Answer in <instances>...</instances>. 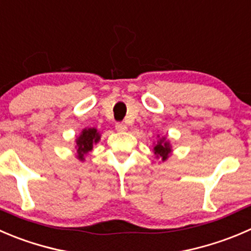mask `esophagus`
<instances>
[{"label":"esophagus","mask_w":251,"mask_h":251,"mask_svg":"<svg viewBox=\"0 0 251 251\" xmlns=\"http://www.w3.org/2000/svg\"><path fill=\"white\" fill-rule=\"evenodd\" d=\"M115 128L118 131H120V132H124V131L127 130V126H126V124H124V123H116Z\"/></svg>","instance_id":"34e87169"}]
</instances>
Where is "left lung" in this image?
Listing matches in <instances>:
<instances>
[{"mask_svg":"<svg viewBox=\"0 0 251 251\" xmlns=\"http://www.w3.org/2000/svg\"><path fill=\"white\" fill-rule=\"evenodd\" d=\"M170 146L169 143L165 142L164 138H162V140H159V142L155 145L154 147V154L157 155V157H160L163 160H165L168 158V154L170 153Z\"/></svg>","mask_w":251,"mask_h":251,"instance_id":"obj_1","label":"left lung"}]
</instances>
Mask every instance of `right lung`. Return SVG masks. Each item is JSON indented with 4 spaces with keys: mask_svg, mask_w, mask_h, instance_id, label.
<instances>
[{
    "mask_svg": "<svg viewBox=\"0 0 251 251\" xmlns=\"http://www.w3.org/2000/svg\"><path fill=\"white\" fill-rule=\"evenodd\" d=\"M100 138L99 133L97 132L96 128H84L82 131L81 136L77 138V153H78V158L83 160V155L87 154L89 151L93 148V143H97Z\"/></svg>",
    "mask_w": 251,
    "mask_h": 251,
    "instance_id": "add662e5",
    "label": "right lung"
}]
</instances>
